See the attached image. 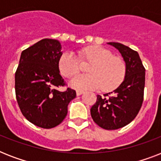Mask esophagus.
Segmentation results:
<instances>
[{"label":"esophagus","instance_id":"1","mask_svg":"<svg viewBox=\"0 0 161 161\" xmlns=\"http://www.w3.org/2000/svg\"><path fill=\"white\" fill-rule=\"evenodd\" d=\"M83 93H84L83 91H77V92H76V93H77V95L78 96H80L81 94H83Z\"/></svg>","mask_w":161,"mask_h":161}]
</instances>
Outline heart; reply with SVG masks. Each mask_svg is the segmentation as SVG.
I'll use <instances>...</instances> for the list:
<instances>
[{"label": "heart", "instance_id": "heart-1", "mask_svg": "<svg viewBox=\"0 0 161 161\" xmlns=\"http://www.w3.org/2000/svg\"><path fill=\"white\" fill-rule=\"evenodd\" d=\"M84 59L92 63L89 75H76L69 81V85L77 90L97 89L112 91L125 80L126 65L123 59L114 57L107 49L99 46H89L82 53ZM58 69L63 76L70 78L79 70V62L74 53L64 52L58 61Z\"/></svg>", "mask_w": 161, "mask_h": 161}]
</instances>
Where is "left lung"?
Listing matches in <instances>:
<instances>
[{"label":"left lung","mask_w":161,"mask_h":161,"mask_svg":"<svg viewBox=\"0 0 161 161\" xmlns=\"http://www.w3.org/2000/svg\"><path fill=\"white\" fill-rule=\"evenodd\" d=\"M119 52L126 65L125 80L115 90L97 96L90 109L93 121L104 130L122 128L132 121L142 106L145 69L140 55L119 42H108Z\"/></svg>","instance_id":"1"}]
</instances>
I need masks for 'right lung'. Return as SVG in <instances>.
<instances>
[{"mask_svg": "<svg viewBox=\"0 0 161 161\" xmlns=\"http://www.w3.org/2000/svg\"><path fill=\"white\" fill-rule=\"evenodd\" d=\"M62 45L56 39H42L21 52L15 74V89L22 114L33 125L51 129L63 122L76 92L64 86L58 69Z\"/></svg>", "mask_w": 161, "mask_h": 161, "instance_id": "obj_1", "label": "right lung"}]
</instances>
